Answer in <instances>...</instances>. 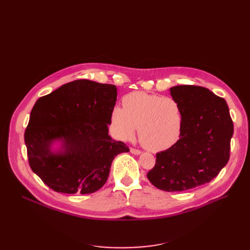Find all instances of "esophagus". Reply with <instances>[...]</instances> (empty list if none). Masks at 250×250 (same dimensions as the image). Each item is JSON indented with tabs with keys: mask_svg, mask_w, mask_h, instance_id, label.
I'll use <instances>...</instances> for the list:
<instances>
[{
	"mask_svg": "<svg viewBox=\"0 0 250 250\" xmlns=\"http://www.w3.org/2000/svg\"><path fill=\"white\" fill-rule=\"evenodd\" d=\"M130 152H132V153H133V154H135V155H139V154H141V153H142L140 150L135 149V148H130Z\"/></svg>",
	"mask_w": 250,
	"mask_h": 250,
	"instance_id": "esophagus-1",
	"label": "esophagus"
}]
</instances>
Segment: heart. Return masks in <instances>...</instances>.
I'll return each mask as SVG.
<instances>
[{
    "instance_id": "obj_1",
    "label": "heart",
    "mask_w": 250,
    "mask_h": 250,
    "mask_svg": "<svg viewBox=\"0 0 250 250\" xmlns=\"http://www.w3.org/2000/svg\"><path fill=\"white\" fill-rule=\"evenodd\" d=\"M123 105L114 106L110 114L111 127L118 139H132L139 127L141 145L152 152L166 150L178 140L182 114L173 98L132 92L124 96Z\"/></svg>"
}]
</instances>
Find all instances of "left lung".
Returning <instances> with one entry per match:
<instances>
[{
    "mask_svg": "<svg viewBox=\"0 0 250 250\" xmlns=\"http://www.w3.org/2000/svg\"><path fill=\"white\" fill-rule=\"evenodd\" d=\"M179 104L182 125L179 140L156 154L147 174L164 191H185L213 180L230 158L234 126L224 98L201 86L170 88Z\"/></svg>",
    "mask_w": 250,
    "mask_h": 250,
    "instance_id": "left-lung-1",
    "label": "left lung"
}]
</instances>
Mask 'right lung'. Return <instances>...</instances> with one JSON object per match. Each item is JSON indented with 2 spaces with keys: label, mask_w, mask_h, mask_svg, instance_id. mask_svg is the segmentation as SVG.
<instances>
[{
  "label": "right lung",
  "mask_w": 250,
  "mask_h": 250,
  "mask_svg": "<svg viewBox=\"0 0 250 250\" xmlns=\"http://www.w3.org/2000/svg\"><path fill=\"white\" fill-rule=\"evenodd\" d=\"M116 87L81 79L39 98L30 112L24 141L32 171L52 190L93 193L106 182L115 156L129 152L108 135ZM63 153L49 150L54 139Z\"/></svg>",
  "instance_id": "1"
}]
</instances>
